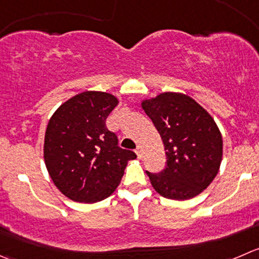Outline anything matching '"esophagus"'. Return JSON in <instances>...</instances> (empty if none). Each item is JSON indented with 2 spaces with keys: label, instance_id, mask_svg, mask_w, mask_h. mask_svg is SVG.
<instances>
[{
  "label": "esophagus",
  "instance_id": "1",
  "mask_svg": "<svg viewBox=\"0 0 259 259\" xmlns=\"http://www.w3.org/2000/svg\"><path fill=\"white\" fill-rule=\"evenodd\" d=\"M135 153H137L138 158H139V159H142V157H143V149H142V147H138L137 150H135Z\"/></svg>",
  "mask_w": 259,
  "mask_h": 259
}]
</instances>
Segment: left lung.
<instances>
[{
  "mask_svg": "<svg viewBox=\"0 0 259 259\" xmlns=\"http://www.w3.org/2000/svg\"><path fill=\"white\" fill-rule=\"evenodd\" d=\"M143 109L159 133L167 157L159 173L147 170L153 187L167 199L197 196L222 163L223 139L214 119L195 100L175 92L144 101Z\"/></svg>",
  "mask_w": 259,
  "mask_h": 259,
  "instance_id": "obj_1",
  "label": "left lung"
}]
</instances>
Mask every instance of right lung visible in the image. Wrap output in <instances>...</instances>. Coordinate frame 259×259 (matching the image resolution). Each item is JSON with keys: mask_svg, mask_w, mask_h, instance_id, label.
I'll use <instances>...</instances> for the list:
<instances>
[{"mask_svg": "<svg viewBox=\"0 0 259 259\" xmlns=\"http://www.w3.org/2000/svg\"><path fill=\"white\" fill-rule=\"evenodd\" d=\"M117 105L105 92H83L62 105L48 124L44 159L53 182L77 202L101 201L121 181L133 150L119 147L106 119Z\"/></svg>", "mask_w": 259, "mask_h": 259, "instance_id": "add662e5", "label": "right lung"}]
</instances>
